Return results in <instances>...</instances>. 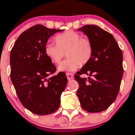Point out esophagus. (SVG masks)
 Returning a JSON list of instances; mask_svg holds the SVG:
<instances>
[{
  "label": "esophagus",
  "instance_id": "34e87169",
  "mask_svg": "<svg viewBox=\"0 0 135 135\" xmlns=\"http://www.w3.org/2000/svg\"><path fill=\"white\" fill-rule=\"evenodd\" d=\"M66 77H67L68 80H73L74 78V76L73 74H72L71 73H66Z\"/></svg>",
  "mask_w": 135,
  "mask_h": 135
}]
</instances>
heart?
<instances>
[{
	"mask_svg": "<svg viewBox=\"0 0 135 135\" xmlns=\"http://www.w3.org/2000/svg\"><path fill=\"white\" fill-rule=\"evenodd\" d=\"M57 45L47 43L45 53L52 62L59 64L66 53V59L59 66V71H74L81 65H85L90 61L93 54L91 41L82 37L80 33L66 31L55 37Z\"/></svg>",
	"mask_w": 135,
	"mask_h": 135,
	"instance_id": "obj_1",
	"label": "heart"
}]
</instances>
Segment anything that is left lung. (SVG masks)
<instances>
[{"instance_id": "1", "label": "left lung", "mask_w": 135, "mask_h": 135, "mask_svg": "<svg viewBox=\"0 0 135 135\" xmlns=\"http://www.w3.org/2000/svg\"><path fill=\"white\" fill-rule=\"evenodd\" d=\"M91 41L93 54L90 61L74 75L79 84L77 96L81 107L90 113L108 109L115 100L123 74V53L110 33L95 25L78 29ZM89 76L88 78L81 76Z\"/></svg>"}]
</instances>
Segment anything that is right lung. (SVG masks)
Returning <instances> with one entry per match:
<instances>
[{
    "instance_id": "1",
    "label": "right lung",
    "mask_w": 135,
    "mask_h": 135,
    "mask_svg": "<svg viewBox=\"0 0 135 135\" xmlns=\"http://www.w3.org/2000/svg\"><path fill=\"white\" fill-rule=\"evenodd\" d=\"M62 31L33 26L21 33L10 51L12 82L22 105L35 114L56 112L67 84L64 73L50 76L56 67L45 53L49 37Z\"/></svg>"
}]
</instances>
